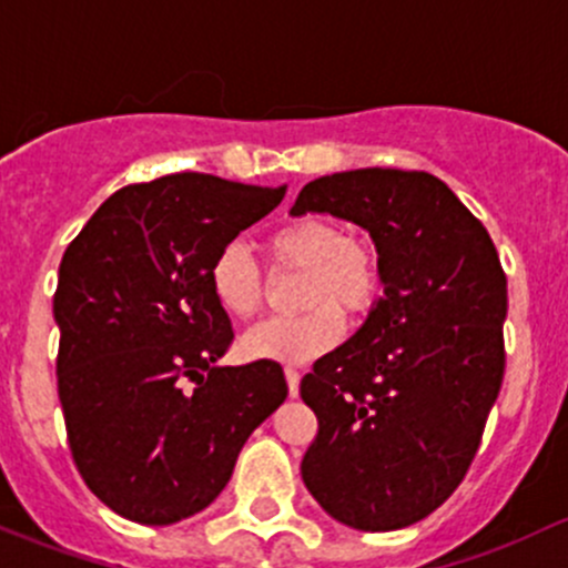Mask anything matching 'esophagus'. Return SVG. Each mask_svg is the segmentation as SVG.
Instances as JSON below:
<instances>
[{
	"label": "esophagus",
	"mask_w": 568,
	"mask_h": 568,
	"mask_svg": "<svg viewBox=\"0 0 568 568\" xmlns=\"http://www.w3.org/2000/svg\"><path fill=\"white\" fill-rule=\"evenodd\" d=\"M284 377H286V388H290V396H297V390H301V372H297L295 366H286Z\"/></svg>",
	"instance_id": "1"
}]
</instances>
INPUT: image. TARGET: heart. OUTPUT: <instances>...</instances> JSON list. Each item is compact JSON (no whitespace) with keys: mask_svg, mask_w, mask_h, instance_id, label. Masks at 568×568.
I'll use <instances>...</instances> for the list:
<instances>
[{"mask_svg":"<svg viewBox=\"0 0 568 568\" xmlns=\"http://www.w3.org/2000/svg\"><path fill=\"white\" fill-rule=\"evenodd\" d=\"M273 271H303L297 317L251 327L243 349L251 358L306 364L327 353L344 333V312L364 317L383 292V254L364 232H344L325 215H303L262 241ZM210 292L230 317L251 320L265 306V273L241 243H230L210 265Z\"/></svg>","mask_w":568,"mask_h":568,"instance_id":"heart-1","label":"heart"}]
</instances>
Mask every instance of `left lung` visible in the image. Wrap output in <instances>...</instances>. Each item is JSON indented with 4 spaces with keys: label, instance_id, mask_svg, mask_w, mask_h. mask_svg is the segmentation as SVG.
Instances as JSON below:
<instances>
[{
    "label": "left lung",
    "instance_id": "8db88e82",
    "mask_svg": "<svg viewBox=\"0 0 568 568\" xmlns=\"http://www.w3.org/2000/svg\"><path fill=\"white\" fill-rule=\"evenodd\" d=\"M292 213L369 230L385 295L301 379L317 435L303 481L338 523L399 530L452 498L506 372V273L481 221L429 172L355 169L303 185Z\"/></svg>",
    "mask_w": 568,
    "mask_h": 568
}]
</instances>
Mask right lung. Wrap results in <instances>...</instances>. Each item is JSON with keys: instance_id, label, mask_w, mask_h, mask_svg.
Returning a JSON list of instances; mask_svg holds the SVG:
<instances>
[{"instance_id": "1", "label": "right lung", "mask_w": 568, "mask_h": 568, "mask_svg": "<svg viewBox=\"0 0 568 568\" xmlns=\"http://www.w3.org/2000/svg\"><path fill=\"white\" fill-rule=\"evenodd\" d=\"M284 194L166 174L111 194L68 245L57 390L75 467L120 517L172 525L202 511L286 399L276 361L215 366L235 331L207 278L215 254Z\"/></svg>"}]
</instances>
